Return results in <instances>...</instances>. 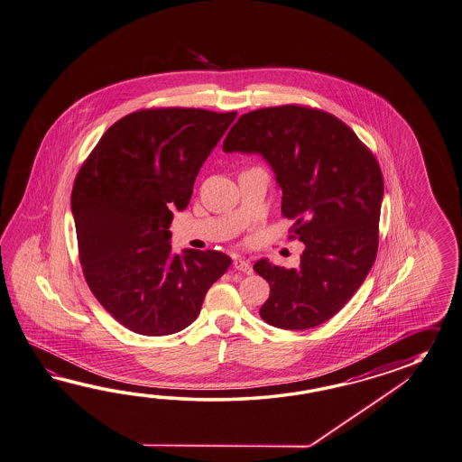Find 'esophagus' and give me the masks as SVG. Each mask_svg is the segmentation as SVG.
Listing matches in <instances>:
<instances>
[{
    "label": "esophagus",
    "instance_id": "esophagus-1",
    "mask_svg": "<svg viewBox=\"0 0 462 462\" xmlns=\"http://www.w3.org/2000/svg\"><path fill=\"white\" fill-rule=\"evenodd\" d=\"M233 266H235V269H237V271H243V273H246V274H251V273H253L251 264L247 263L246 259L235 258V261H233Z\"/></svg>",
    "mask_w": 462,
    "mask_h": 462
}]
</instances>
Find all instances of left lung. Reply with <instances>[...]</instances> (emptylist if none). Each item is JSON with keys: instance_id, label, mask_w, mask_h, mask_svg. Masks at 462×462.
I'll use <instances>...</instances> for the list:
<instances>
[{"instance_id": "left-lung-1", "label": "left lung", "mask_w": 462, "mask_h": 462, "mask_svg": "<svg viewBox=\"0 0 462 462\" xmlns=\"http://www.w3.org/2000/svg\"><path fill=\"white\" fill-rule=\"evenodd\" d=\"M223 150L263 154L282 189L281 215L294 219L290 239L306 246L298 269L254 264L271 290L259 316L294 331L331 319L377 254L384 181L373 151L341 119L302 105L239 116Z\"/></svg>"}]
</instances>
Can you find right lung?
<instances>
[{
    "mask_svg": "<svg viewBox=\"0 0 462 462\" xmlns=\"http://www.w3.org/2000/svg\"><path fill=\"white\" fill-rule=\"evenodd\" d=\"M236 111L148 107L97 141L71 191L79 263L99 304L133 333L166 336L198 318L229 268L219 251L172 254L170 225Z\"/></svg>",
    "mask_w": 462,
    "mask_h": 462,
    "instance_id": "1",
    "label": "right lung"
}]
</instances>
